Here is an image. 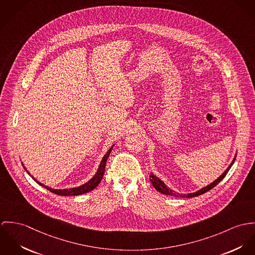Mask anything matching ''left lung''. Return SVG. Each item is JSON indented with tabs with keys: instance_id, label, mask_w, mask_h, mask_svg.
Masks as SVG:
<instances>
[{
	"instance_id": "1",
	"label": "left lung",
	"mask_w": 255,
	"mask_h": 255,
	"mask_svg": "<svg viewBox=\"0 0 255 255\" xmlns=\"http://www.w3.org/2000/svg\"><path fill=\"white\" fill-rule=\"evenodd\" d=\"M236 157H237V153H236V155L234 156V158H233V160H232V162L230 163V165L228 166V168H227L215 181H213L211 184H209V185H207L206 187H203V188H201L200 190H198L197 192H195V193H191V194H179V193H175V192H173L172 190H170L169 188L167 187V185L162 181V180H160L157 176H155L152 172H150L149 173V181H150V183L152 184V186L154 187V189L156 190V191H158L159 193H161V194H163V195H166V196H172V197H176V198H194V197H198V196H200V195H202V194H204V193H206V192H208V191H210L211 189H213L217 184H219L223 179H224V177L226 176L227 173H228V171L230 170V168L232 167V165L234 164V162H235V160H236Z\"/></svg>"
}]
</instances>
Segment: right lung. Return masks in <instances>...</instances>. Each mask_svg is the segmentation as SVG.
Wrapping results in <instances>:
<instances>
[{
  "label": "right lung",
  "instance_id": "add662e5",
  "mask_svg": "<svg viewBox=\"0 0 255 255\" xmlns=\"http://www.w3.org/2000/svg\"><path fill=\"white\" fill-rule=\"evenodd\" d=\"M114 146V143L112 145V147L107 151V153L104 155V157L102 158L101 163H100V165H99V167H98V169H97V172L95 173V175H94L88 182H86L85 184H83V185H81V186H78V187H75V188H70V189H52V188H50V187H48V186H46V185L40 183L39 181H37V180L29 173L28 170L25 168V166L23 165V163H22V162H21V163H22V165H23L24 170L32 177V179H33L36 183H38L40 186H42V187H44L45 189H47L48 191H50V192H52V193H54V194H56V195H58V196H79V195H83V194H86V193H89V192L93 191V190L100 184V182L102 181V179H103V177H104V174H105V168H106L107 160H108V158H109V156H110V154H111V152H112Z\"/></svg>",
  "mask_w": 255,
  "mask_h": 255
}]
</instances>
